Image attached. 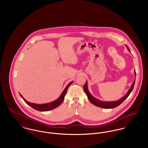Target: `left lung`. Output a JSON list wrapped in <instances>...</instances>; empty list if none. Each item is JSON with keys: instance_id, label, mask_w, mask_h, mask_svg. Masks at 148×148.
<instances>
[{"instance_id": "1", "label": "left lung", "mask_w": 148, "mask_h": 148, "mask_svg": "<svg viewBox=\"0 0 148 148\" xmlns=\"http://www.w3.org/2000/svg\"><path fill=\"white\" fill-rule=\"evenodd\" d=\"M127 48L128 49V51L130 52V51L129 48V47L127 46ZM134 75L136 76V71L134 70ZM135 83V80L133 82V83H132V84L131 85L130 88L129 89V90L127 91V94L123 97H122L121 99H120L118 101H100L96 98H95L94 97H93L91 94L89 93L88 89V86H87V82H86L84 86V90L85 93H86L88 100H89V101L92 103L93 105L99 106V107H101L103 108H106V109H111V108H116L119 106H120L126 99L129 96V95L130 94L131 92L133 90L134 85Z\"/></svg>"}]
</instances>
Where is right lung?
<instances>
[{"label": "right lung", "instance_id": "add662e5", "mask_svg": "<svg viewBox=\"0 0 148 148\" xmlns=\"http://www.w3.org/2000/svg\"><path fill=\"white\" fill-rule=\"evenodd\" d=\"M73 83V82H71V83H69L67 85V86L65 87V88L64 89L62 93L61 94V95L60 96V97L56 100L55 101L52 102V103H47V104H34V103H29L28 101H27L26 100H25L23 97L21 96L20 94L21 98L24 100V101L28 105V106H31L32 108L35 109V110H39V111H48V110H50L52 109H53L56 108H57L58 106H60L62 102L63 101L64 99V97L65 95H66V93L67 92L68 88V87L70 86V85L71 84Z\"/></svg>", "mask_w": 148, "mask_h": 148}]
</instances>
